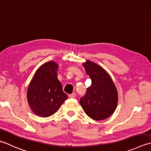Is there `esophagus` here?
Instances as JSON below:
<instances>
[{
    "label": "esophagus",
    "mask_w": 151,
    "mask_h": 151,
    "mask_svg": "<svg viewBox=\"0 0 151 151\" xmlns=\"http://www.w3.org/2000/svg\"><path fill=\"white\" fill-rule=\"evenodd\" d=\"M76 93H72V94L69 95V97L70 98H76Z\"/></svg>",
    "instance_id": "1"
}]
</instances>
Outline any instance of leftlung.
<instances>
[{
  "label": "left lung",
  "mask_w": 151,
  "mask_h": 151,
  "mask_svg": "<svg viewBox=\"0 0 151 151\" xmlns=\"http://www.w3.org/2000/svg\"><path fill=\"white\" fill-rule=\"evenodd\" d=\"M83 67L92 83L80 99V105L91 119L96 121L106 119L116 109L117 91L109 75L101 66L87 60Z\"/></svg>",
  "instance_id": "left-lung-1"
}]
</instances>
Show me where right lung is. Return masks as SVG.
I'll return each mask as SVG.
<instances>
[{
  "label": "right lung",
  "instance_id": "add662e5",
  "mask_svg": "<svg viewBox=\"0 0 151 151\" xmlns=\"http://www.w3.org/2000/svg\"><path fill=\"white\" fill-rule=\"evenodd\" d=\"M58 65L45 63L39 68L30 83L27 100L32 111L42 117H47L59 109L68 96L57 78Z\"/></svg>",
  "mask_w": 151,
  "mask_h": 151
}]
</instances>
